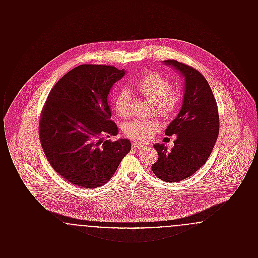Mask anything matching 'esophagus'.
<instances>
[{
  "label": "esophagus",
  "instance_id": "obj_1",
  "mask_svg": "<svg viewBox=\"0 0 258 258\" xmlns=\"http://www.w3.org/2000/svg\"><path fill=\"white\" fill-rule=\"evenodd\" d=\"M143 147V145L142 144H140V143H133V148L134 149H140V148Z\"/></svg>",
  "mask_w": 258,
  "mask_h": 258
}]
</instances>
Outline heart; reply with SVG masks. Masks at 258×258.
Masks as SVG:
<instances>
[{
    "mask_svg": "<svg viewBox=\"0 0 258 258\" xmlns=\"http://www.w3.org/2000/svg\"><path fill=\"white\" fill-rule=\"evenodd\" d=\"M134 87L140 95L153 102L152 113L160 119L168 120L178 111L181 103L180 93L173 90L169 80L160 74L147 73L137 79ZM131 101L132 96L127 90H121L116 95L114 107L120 117H130ZM160 127V123L155 120H135L124 124L123 133L132 140L145 143L159 132Z\"/></svg>",
    "mask_w": 258,
    "mask_h": 258,
    "instance_id": "obj_1",
    "label": "heart"
}]
</instances>
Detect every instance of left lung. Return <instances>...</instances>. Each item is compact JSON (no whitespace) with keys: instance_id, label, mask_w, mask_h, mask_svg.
Masks as SVG:
<instances>
[{"instance_id":"1","label":"left lung","mask_w":258,"mask_h":258,"mask_svg":"<svg viewBox=\"0 0 258 258\" xmlns=\"http://www.w3.org/2000/svg\"><path fill=\"white\" fill-rule=\"evenodd\" d=\"M164 62L184 78L183 105L169 123L165 135H177L174 147L156 144L159 160L152 165L160 180L176 183L188 178L206 163L220 132L218 104L205 77L195 68L176 60Z\"/></svg>"}]
</instances>
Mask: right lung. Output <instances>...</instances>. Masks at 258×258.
Segmentation results:
<instances>
[{"label":"right lung","instance_id":"1","mask_svg":"<svg viewBox=\"0 0 258 258\" xmlns=\"http://www.w3.org/2000/svg\"><path fill=\"white\" fill-rule=\"evenodd\" d=\"M124 71L80 64L51 89L39 118V139L52 168L68 182L94 188L107 183L131 151L127 139L111 141L118 127L107 97Z\"/></svg>","mask_w":258,"mask_h":258}]
</instances>
